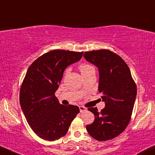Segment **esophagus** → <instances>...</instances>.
Listing matches in <instances>:
<instances>
[{"mask_svg":"<svg viewBox=\"0 0 155 155\" xmlns=\"http://www.w3.org/2000/svg\"><path fill=\"white\" fill-rule=\"evenodd\" d=\"M79 110L81 113H84V112L87 111V108L85 107H83V106H79Z\"/></svg>","mask_w":155,"mask_h":155,"instance_id":"1","label":"esophagus"}]
</instances>
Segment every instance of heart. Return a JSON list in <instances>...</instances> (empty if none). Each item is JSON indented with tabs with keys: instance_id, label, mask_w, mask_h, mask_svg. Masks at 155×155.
<instances>
[{
	"instance_id": "heart-1",
	"label": "heart",
	"mask_w": 155,
	"mask_h": 155,
	"mask_svg": "<svg viewBox=\"0 0 155 155\" xmlns=\"http://www.w3.org/2000/svg\"><path fill=\"white\" fill-rule=\"evenodd\" d=\"M79 69L81 71V74H82V76L87 75V74H91V73H95V69H94V66L87 63H81V64H80ZM68 72H69V69L67 68L66 71H65V75L68 74Z\"/></svg>"
}]
</instances>
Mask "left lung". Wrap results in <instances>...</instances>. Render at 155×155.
Listing matches in <instances>:
<instances>
[{
	"label": "left lung",
	"instance_id": "obj_1",
	"mask_svg": "<svg viewBox=\"0 0 155 155\" xmlns=\"http://www.w3.org/2000/svg\"><path fill=\"white\" fill-rule=\"evenodd\" d=\"M84 57L98 68V90L105 102L100 112L97 107L88 108L94 120L87 125V131L97 141L113 139L126 129L131 120L137 85L128 65L116 53L109 50H92L85 52Z\"/></svg>",
	"mask_w": 155,
	"mask_h": 155
}]
</instances>
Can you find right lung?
Segmentation results:
<instances>
[{
	"mask_svg": "<svg viewBox=\"0 0 155 155\" xmlns=\"http://www.w3.org/2000/svg\"><path fill=\"white\" fill-rule=\"evenodd\" d=\"M82 55L83 52L50 50L28 68L20 88V105L29 126L41 139L55 141L63 137L79 113L78 106L60 104L55 92L66 67Z\"/></svg>",
	"mask_w": 155,
	"mask_h": 155,
	"instance_id": "1",
	"label": "right lung"
}]
</instances>
